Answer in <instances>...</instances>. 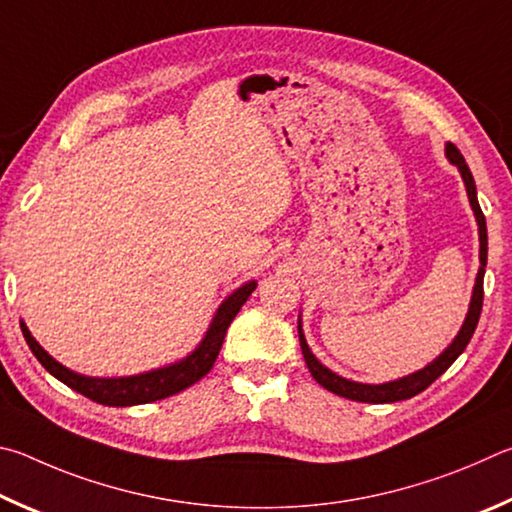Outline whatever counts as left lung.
<instances>
[{
  "label": "left lung",
  "mask_w": 512,
  "mask_h": 512,
  "mask_svg": "<svg viewBox=\"0 0 512 512\" xmlns=\"http://www.w3.org/2000/svg\"><path fill=\"white\" fill-rule=\"evenodd\" d=\"M445 155L456 168H459L463 184H465V191H468V200H470V206L474 211V218H477V224H479V263H481V267L477 272V281H474L468 317H465L459 335L454 337V342L447 346L432 364H427L425 369H420L416 373L405 375V378L384 382V384L353 382V380H346V378H342V375L330 371L328 366L321 364L317 357L312 355L306 337H303V328H301V319H299V342H301V351H303V357H306V364L312 373V378H315L324 389L337 393V396L355 400V402H371V405H382V402H398V400H407V398L418 396L420 391H425L429 384H432L436 378H441V375L450 369L456 357H459L465 351V346L470 344L474 328H477V324H479L481 306H483V274H486V263H488L486 218H483V211H481L479 200H477V186H474V177L470 173L468 164H465L461 150L456 148L454 143H447Z\"/></svg>",
  "instance_id": "left-lung-1"
}]
</instances>
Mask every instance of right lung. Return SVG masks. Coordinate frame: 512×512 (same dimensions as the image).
<instances>
[{
  "label": "right lung",
  "mask_w": 512,
  "mask_h": 512,
  "mask_svg": "<svg viewBox=\"0 0 512 512\" xmlns=\"http://www.w3.org/2000/svg\"><path fill=\"white\" fill-rule=\"evenodd\" d=\"M254 290H256V281H249L233 294H229V297L220 303V308L215 310L211 326L206 330L202 342L197 344L195 351L191 355H186L184 360L161 366V369L148 371V373L130 375V378H87V375L69 371L67 366H62L60 362L53 360V357L44 351L38 342H35V337L29 333V328H26L24 321H20V326H22L26 344L31 348V353L38 357V362L53 375V378L60 380L62 384H67L69 389L83 393L85 398L107 407L146 405V402L175 396V393L191 387V384H195L197 380H202L204 375L213 369V362L220 353L229 324L240 312L242 303L251 297V292Z\"/></svg>",
  "instance_id": "obj_1"
}]
</instances>
